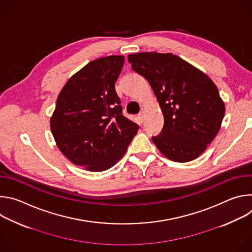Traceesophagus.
<instances>
[{"mask_svg":"<svg viewBox=\"0 0 252 252\" xmlns=\"http://www.w3.org/2000/svg\"><path fill=\"white\" fill-rule=\"evenodd\" d=\"M138 119H139V121H140V123H142L143 122V120H145V115H143V112H141L140 114H138Z\"/></svg>","mask_w":252,"mask_h":252,"instance_id":"34e87169","label":"esophagus"}]
</instances>
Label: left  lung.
Here are the masks:
<instances>
[{"label":"left lung","instance_id":"1","mask_svg":"<svg viewBox=\"0 0 252 252\" xmlns=\"http://www.w3.org/2000/svg\"><path fill=\"white\" fill-rule=\"evenodd\" d=\"M127 60L150 83L161 107L163 128L152 137L158 151L176 162L199 157L218 134L225 113L217 86L170 53L132 54Z\"/></svg>","mask_w":252,"mask_h":252}]
</instances>
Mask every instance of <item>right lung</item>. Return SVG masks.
I'll return each mask as SVG.
<instances>
[{"label": "right lung", "mask_w": 252, "mask_h": 252, "mask_svg": "<svg viewBox=\"0 0 252 252\" xmlns=\"http://www.w3.org/2000/svg\"><path fill=\"white\" fill-rule=\"evenodd\" d=\"M124 63V56L90 62L62 89L51 118L60 151L91 171L114 166L138 130V126L123 115L116 92Z\"/></svg>", "instance_id": "add662e5"}]
</instances>
